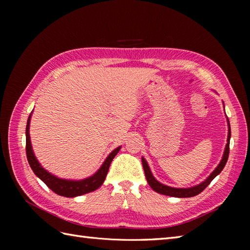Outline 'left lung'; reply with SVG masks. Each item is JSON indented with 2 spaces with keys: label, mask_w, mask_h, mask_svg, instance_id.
Listing matches in <instances>:
<instances>
[{
  "label": "left lung",
  "mask_w": 250,
  "mask_h": 250,
  "mask_svg": "<svg viewBox=\"0 0 250 250\" xmlns=\"http://www.w3.org/2000/svg\"><path fill=\"white\" fill-rule=\"evenodd\" d=\"M228 125H229V134H228V143L226 146V150L224 153V157H222V160L219 163V166L215 168V171L210 174V176L207 178L205 182H203L202 184L195 186V187L192 188H172L168 187V186L162 185L158 182V180L155 179V177L152 176V174L149 169V167H148L147 162L145 161V159H142V163H143V167H144V172H145V176L147 179V183L149 184L150 187L156 191L158 193H161L164 195H169V196H175V198H190V196H194L198 195L199 193H201L207 186L210 184L211 180H213L217 175H218L222 169H224L226 163L228 161V158H229V151H230V137H231V129H230V122L228 120Z\"/></svg>",
  "instance_id": "left-lung-1"
}]
</instances>
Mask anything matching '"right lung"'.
Instances as JSON below:
<instances>
[{
	"label": "right lung",
	"mask_w": 250,
	"mask_h": 250,
	"mask_svg": "<svg viewBox=\"0 0 250 250\" xmlns=\"http://www.w3.org/2000/svg\"><path fill=\"white\" fill-rule=\"evenodd\" d=\"M30 118L29 116L28 122H26V128H25V151H26V158L31 168L33 169L34 174L37 177H40L43 182L47 185V187L54 191L55 193L66 196V198H74L77 195H83L84 193L91 192V191L97 190L100 186H102L104 183L106 175H107L108 168L111 161L115 158V156L120 150V147L116 148V149L110 152V155L106 159L103 166L101 167L99 171L95 173L93 176L86 178L83 180H78V182H74V180H66V179H60L54 175H51L44 169V167H41L39 161L36 160V158L32 150L31 141H30V134H29V126H30Z\"/></svg>",
	"instance_id": "add662e5"
}]
</instances>
